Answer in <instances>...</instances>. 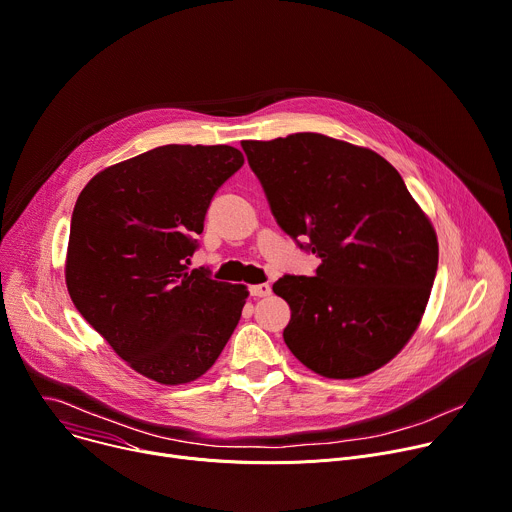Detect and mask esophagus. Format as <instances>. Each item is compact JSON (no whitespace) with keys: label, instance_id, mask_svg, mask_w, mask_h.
Returning <instances> with one entry per match:
<instances>
[{"label":"esophagus","instance_id":"obj_1","mask_svg":"<svg viewBox=\"0 0 512 512\" xmlns=\"http://www.w3.org/2000/svg\"><path fill=\"white\" fill-rule=\"evenodd\" d=\"M272 293V289H270V285H266V283H262V285H252L250 287V295L252 297H268Z\"/></svg>","mask_w":512,"mask_h":512}]
</instances>
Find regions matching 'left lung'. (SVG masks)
<instances>
[{
	"mask_svg": "<svg viewBox=\"0 0 512 512\" xmlns=\"http://www.w3.org/2000/svg\"><path fill=\"white\" fill-rule=\"evenodd\" d=\"M277 223L322 258L316 277L272 291L291 307L283 336L328 379L387 365L420 326L439 264L437 231L379 153L320 133L242 141Z\"/></svg>",
	"mask_w": 512,
	"mask_h": 512,
	"instance_id": "1",
	"label": "left lung"
}]
</instances>
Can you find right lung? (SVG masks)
Returning a JSON list of instances; mask_svg holds the SVG:
<instances>
[{"label":"right lung","instance_id":"obj_1","mask_svg":"<svg viewBox=\"0 0 512 512\" xmlns=\"http://www.w3.org/2000/svg\"><path fill=\"white\" fill-rule=\"evenodd\" d=\"M244 166L231 145H162L98 172L77 196L65 285L133 371L162 385L203 377L240 322L246 285L186 262L217 188Z\"/></svg>","mask_w":512,"mask_h":512}]
</instances>
